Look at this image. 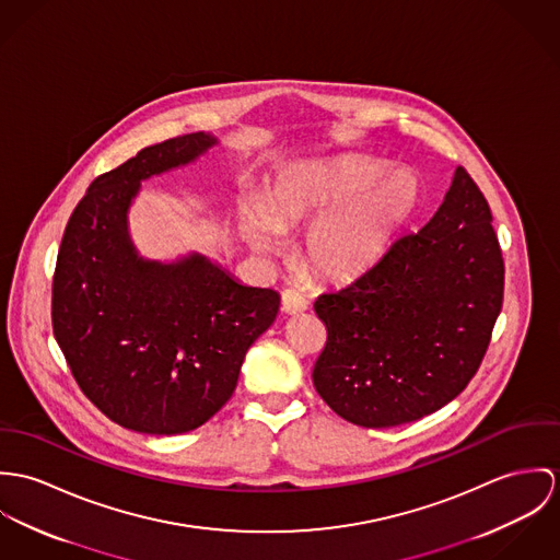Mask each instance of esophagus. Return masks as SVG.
<instances>
[{
	"mask_svg": "<svg viewBox=\"0 0 560 560\" xmlns=\"http://www.w3.org/2000/svg\"><path fill=\"white\" fill-rule=\"evenodd\" d=\"M281 311L288 315H299V313L307 311V301L301 294H296L294 290H285L281 294Z\"/></svg>",
	"mask_w": 560,
	"mask_h": 560,
	"instance_id": "obj_1",
	"label": "esophagus"
}]
</instances>
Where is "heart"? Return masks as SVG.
Returning <instances> with one entry per match:
<instances>
[{"instance_id": "b5f03b06", "label": "heart", "mask_w": 560, "mask_h": 560, "mask_svg": "<svg viewBox=\"0 0 560 560\" xmlns=\"http://www.w3.org/2000/svg\"><path fill=\"white\" fill-rule=\"evenodd\" d=\"M421 201V180L368 159L305 163L285 172L268 197L243 203V232L250 245L272 250L277 232L311 225L303 259L326 283L368 275L393 247Z\"/></svg>"}]
</instances>
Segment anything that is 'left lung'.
I'll use <instances>...</instances> for the list:
<instances>
[{"label": "left lung", "instance_id": "obj_1", "mask_svg": "<svg viewBox=\"0 0 560 560\" xmlns=\"http://www.w3.org/2000/svg\"><path fill=\"white\" fill-rule=\"evenodd\" d=\"M502 288L490 206L457 167L425 228L399 236L368 275L315 301L328 332L313 368L315 390L361 428L432 415L479 370Z\"/></svg>", "mask_w": 560, "mask_h": 560}]
</instances>
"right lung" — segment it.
<instances>
[{"mask_svg": "<svg viewBox=\"0 0 560 560\" xmlns=\"http://www.w3.org/2000/svg\"><path fill=\"white\" fill-rule=\"evenodd\" d=\"M217 143L190 132L139 150L90 185L63 232L54 335L83 395L139 434H185L214 417L279 311L275 290L243 285L203 253L148 259L130 238L141 183Z\"/></svg>", "mask_w": 560, "mask_h": 560, "instance_id": "add662e5", "label": "right lung"}]
</instances>
